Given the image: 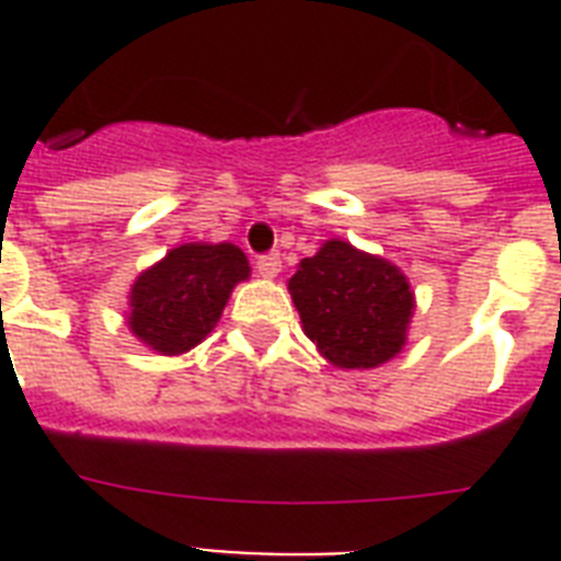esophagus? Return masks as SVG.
I'll return each mask as SVG.
<instances>
[{
    "mask_svg": "<svg viewBox=\"0 0 561 561\" xmlns=\"http://www.w3.org/2000/svg\"><path fill=\"white\" fill-rule=\"evenodd\" d=\"M255 267H259V273H262L264 279H273V276H279V271H282L279 253L259 255V262H255Z\"/></svg>",
    "mask_w": 561,
    "mask_h": 561,
    "instance_id": "1",
    "label": "esophagus"
}]
</instances>
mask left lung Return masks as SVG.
Returning <instances> with one entry per match:
<instances>
[{
  "label": "left lung",
  "instance_id": "left-lung-1",
  "mask_svg": "<svg viewBox=\"0 0 561 561\" xmlns=\"http://www.w3.org/2000/svg\"><path fill=\"white\" fill-rule=\"evenodd\" d=\"M288 290L302 329L334 367H381L408 341L416 306L404 273L350 241L332 238L302 259Z\"/></svg>",
  "mask_w": 561,
  "mask_h": 561
}]
</instances>
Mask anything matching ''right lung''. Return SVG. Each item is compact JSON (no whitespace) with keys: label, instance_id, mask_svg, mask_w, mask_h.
<instances>
[{"label":"right lung","instance_id":"add662e5","mask_svg":"<svg viewBox=\"0 0 561 561\" xmlns=\"http://www.w3.org/2000/svg\"><path fill=\"white\" fill-rule=\"evenodd\" d=\"M250 276L236 244H183L139 273L130 288V332L160 355H183L215 329L229 294Z\"/></svg>","mask_w":561,"mask_h":561}]
</instances>
